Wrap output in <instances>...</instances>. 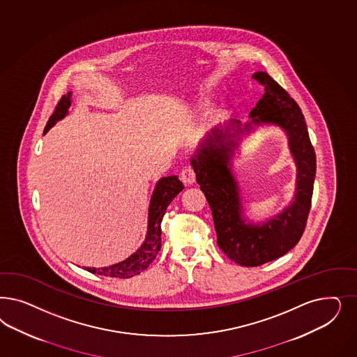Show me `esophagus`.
I'll return each mask as SVG.
<instances>
[{"mask_svg": "<svg viewBox=\"0 0 357 357\" xmlns=\"http://www.w3.org/2000/svg\"><path fill=\"white\" fill-rule=\"evenodd\" d=\"M180 178L185 185H192L196 181V172L192 167H185L180 173Z\"/></svg>", "mask_w": 357, "mask_h": 357, "instance_id": "esophagus-1", "label": "esophagus"}]
</instances>
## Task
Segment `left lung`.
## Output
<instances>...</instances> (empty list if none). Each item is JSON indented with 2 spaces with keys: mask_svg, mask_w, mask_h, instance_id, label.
Listing matches in <instances>:
<instances>
[{
  "mask_svg": "<svg viewBox=\"0 0 357 357\" xmlns=\"http://www.w3.org/2000/svg\"><path fill=\"white\" fill-rule=\"evenodd\" d=\"M252 77L264 86L265 93L251 110L252 121L245 130L252 123H275L287 130L290 150L298 168L294 202L263 226L245 225L241 217L238 186L229 168L234 140L230 137L225 140L223 132L214 131L192 159L197 184L213 213L219 248L242 266H259L272 261L299 242L310 213L317 169L315 151L297 102L266 72H256Z\"/></svg>",
  "mask_w": 357,
  "mask_h": 357,
  "instance_id": "left-lung-1",
  "label": "left lung"
}]
</instances>
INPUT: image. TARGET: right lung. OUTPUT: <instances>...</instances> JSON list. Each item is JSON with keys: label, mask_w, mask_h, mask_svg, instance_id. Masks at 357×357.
Returning a JSON list of instances; mask_svg holds the SVG:
<instances>
[{"label": "right lung", "mask_w": 357, "mask_h": 357, "mask_svg": "<svg viewBox=\"0 0 357 357\" xmlns=\"http://www.w3.org/2000/svg\"><path fill=\"white\" fill-rule=\"evenodd\" d=\"M70 105V93L61 96L58 104L54 109V113L48 118L45 134L54 126L58 121L63 119ZM184 189V185L178 180L177 176L162 177L156 185V189L152 195L150 204V215H149V232L146 242L137 252L131 255L122 263L106 266V268H86L88 272L100 275V276L114 277V278H131L146 271L151 263L155 260L161 248V220L165 214L168 205L173 198Z\"/></svg>", "instance_id": "add662e5"}]
</instances>
